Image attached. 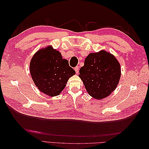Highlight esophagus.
Listing matches in <instances>:
<instances>
[{
	"label": "esophagus",
	"mask_w": 149,
	"mask_h": 149,
	"mask_svg": "<svg viewBox=\"0 0 149 149\" xmlns=\"http://www.w3.org/2000/svg\"><path fill=\"white\" fill-rule=\"evenodd\" d=\"M74 70L76 71V73L78 74V71H79V68H78V66H76L74 68Z\"/></svg>",
	"instance_id": "obj_1"
}]
</instances>
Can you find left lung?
Instances as JSON below:
<instances>
[{
  "instance_id": "obj_1",
  "label": "left lung",
  "mask_w": 149,
  "mask_h": 149,
  "mask_svg": "<svg viewBox=\"0 0 149 149\" xmlns=\"http://www.w3.org/2000/svg\"><path fill=\"white\" fill-rule=\"evenodd\" d=\"M121 68L116 58L104 49L89 53L79 77L90 96L97 100L109 96L119 84Z\"/></svg>"
}]
</instances>
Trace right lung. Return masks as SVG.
<instances>
[{
    "label": "right lung",
    "mask_w": 149,
    "mask_h": 149,
    "mask_svg": "<svg viewBox=\"0 0 149 149\" xmlns=\"http://www.w3.org/2000/svg\"><path fill=\"white\" fill-rule=\"evenodd\" d=\"M30 72L36 86L51 97L60 94L70 78L76 73L68 61L52 45L42 48L34 54L30 63Z\"/></svg>",
    "instance_id": "right-lung-1"
}]
</instances>
